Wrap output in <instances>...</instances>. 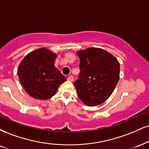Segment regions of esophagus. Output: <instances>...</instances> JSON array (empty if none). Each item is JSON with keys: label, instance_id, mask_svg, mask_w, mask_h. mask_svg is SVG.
<instances>
[{"label": "esophagus", "instance_id": "1", "mask_svg": "<svg viewBox=\"0 0 149 149\" xmlns=\"http://www.w3.org/2000/svg\"><path fill=\"white\" fill-rule=\"evenodd\" d=\"M67 80H69V81L73 82V76H72V75H71V76H69V77H68Z\"/></svg>", "mask_w": 149, "mask_h": 149}]
</instances>
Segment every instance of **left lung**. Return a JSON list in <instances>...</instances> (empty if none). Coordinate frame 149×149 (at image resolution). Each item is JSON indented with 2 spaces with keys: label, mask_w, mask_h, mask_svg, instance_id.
Instances as JSON below:
<instances>
[{
  "label": "left lung",
  "mask_w": 149,
  "mask_h": 149,
  "mask_svg": "<svg viewBox=\"0 0 149 149\" xmlns=\"http://www.w3.org/2000/svg\"><path fill=\"white\" fill-rule=\"evenodd\" d=\"M77 55L80 73L73 85L78 97L88 106L100 105L110 97L119 81V62L101 48H89Z\"/></svg>",
  "instance_id": "obj_1"
}]
</instances>
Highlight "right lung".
<instances>
[{"mask_svg": "<svg viewBox=\"0 0 149 149\" xmlns=\"http://www.w3.org/2000/svg\"><path fill=\"white\" fill-rule=\"evenodd\" d=\"M57 55L46 48L31 52L23 58L18 68L21 85L32 97L46 100L54 96L67 78L54 66Z\"/></svg>", "mask_w": 149, "mask_h": 149, "instance_id": "obj_1", "label": "right lung"}]
</instances>
